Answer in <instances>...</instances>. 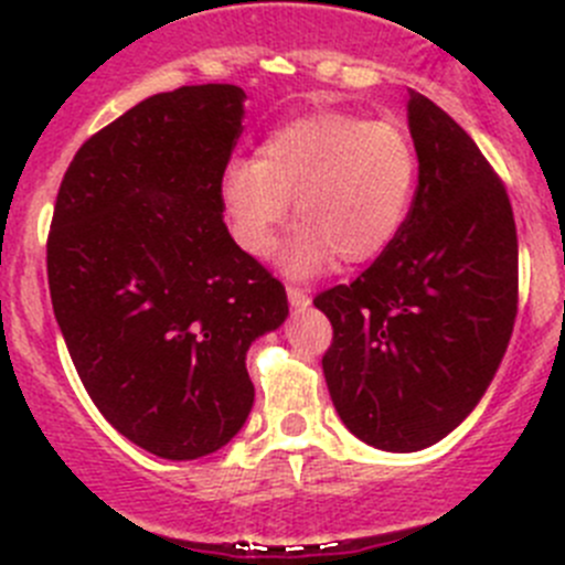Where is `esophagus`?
<instances>
[{
    "instance_id": "esophagus-1",
    "label": "esophagus",
    "mask_w": 565,
    "mask_h": 565,
    "mask_svg": "<svg viewBox=\"0 0 565 565\" xmlns=\"http://www.w3.org/2000/svg\"><path fill=\"white\" fill-rule=\"evenodd\" d=\"M287 298H289V306H292V309H309L311 306V295L306 292V289H300V287H289L287 289Z\"/></svg>"
}]
</instances>
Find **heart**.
I'll use <instances>...</instances> for the list:
<instances>
[{"instance_id":"1","label":"heart","mask_w":565,"mask_h":565,"mask_svg":"<svg viewBox=\"0 0 565 565\" xmlns=\"http://www.w3.org/2000/svg\"><path fill=\"white\" fill-rule=\"evenodd\" d=\"M418 156L398 125L347 111H315L276 125L254 161L221 174L232 241L265 259L295 204L298 230L278 250L289 278H317L335 262L363 265L391 248L413 207Z\"/></svg>"}]
</instances>
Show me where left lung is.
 I'll list each match as a JSON object with an SVG mask.
<instances>
[{"instance_id":"8db88e82","label":"left lung","mask_w":565,"mask_h":565,"mask_svg":"<svg viewBox=\"0 0 565 565\" xmlns=\"http://www.w3.org/2000/svg\"><path fill=\"white\" fill-rule=\"evenodd\" d=\"M407 122L418 188L391 248L352 284L319 292L333 324L324 383L347 429L383 451L454 431L509 347L520 250L509 193L476 141L420 93Z\"/></svg>"}]
</instances>
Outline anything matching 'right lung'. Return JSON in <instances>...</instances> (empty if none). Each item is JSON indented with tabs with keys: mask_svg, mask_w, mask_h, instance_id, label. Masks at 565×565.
Segmentation results:
<instances>
[{
	"mask_svg": "<svg viewBox=\"0 0 565 565\" xmlns=\"http://www.w3.org/2000/svg\"><path fill=\"white\" fill-rule=\"evenodd\" d=\"M243 100L235 84L152 95L78 147L56 193L45 262L73 366L108 424L161 459L241 431L250 341L289 315L224 224Z\"/></svg>",
	"mask_w": 565,
	"mask_h": 565,
	"instance_id": "1",
	"label": "right lung"
}]
</instances>
